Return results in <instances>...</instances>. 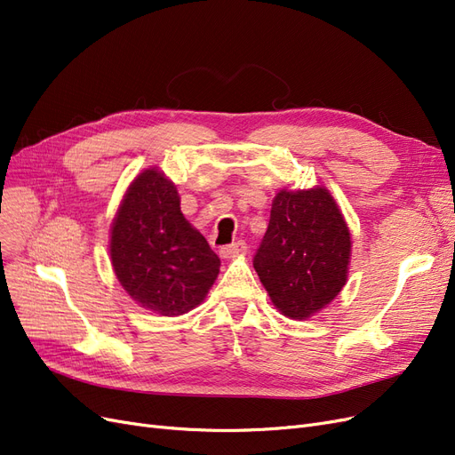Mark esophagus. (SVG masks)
I'll return each instance as SVG.
<instances>
[{"mask_svg":"<svg viewBox=\"0 0 455 455\" xmlns=\"http://www.w3.org/2000/svg\"><path fill=\"white\" fill-rule=\"evenodd\" d=\"M244 252H246V243H244V241H237V243L222 246V249H220V256H222L224 259H231V258H235V256H243Z\"/></svg>","mask_w":455,"mask_h":455,"instance_id":"34e87169","label":"esophagus"}]
</instances>
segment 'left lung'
Listing matches in <instances>:
<instances>
[{
	"instance_id": "left-lung-1",
	"label": "left lung",
	"mask_w": 455,
	"mask_h": 455,
	"mask_svg": "<svg viewBox=\"0 0 455 455\" xmlns=\"http://www.w3.org/2000/svg\"><path fill=\"white\" fill-rule=\"evenodd\" d=\"M351 233L332 194L323 186L281 189L254 256V269L273 306L306 321L347 283Z\"/></svg>"
}]
</instances>
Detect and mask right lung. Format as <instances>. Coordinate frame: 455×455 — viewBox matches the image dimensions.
Returning <instances> with one entry per match:
<instances>
[{
	"label": "right lung",
	"instance_id": "obj_1",
	"mask_svg": "<svg viewBox=\"0 0 455 455\" xmlns=\"http://www.w3.org/2000/svg\"><path fill=\"white\" fill-rule=\"evenodd\" d=\"M109 259L127 294L161 316L197 307L220 273V258L184 218L174 182L157 167L142 171L123 196Z\"/></svg>",
	"mask_w": 455,
	"mask_h": 455
}]
</instances>
